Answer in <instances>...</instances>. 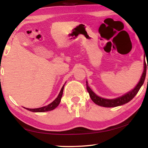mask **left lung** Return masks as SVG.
<instances>
[{
	"label": "left lung",
	"instance_id": "1",
	"mask_svg": "<svg viewBox=\"0 0 148 148\" xmlns=\"http://www.w3.org/2000/svg\"><path fill=\"white\" fill-rule=\"evenodd\" d=\"M146 67L147 66L146 64V62H144V69L143 75L142 76H141V78L139 83H138L137 85L134 88V89L130 91V92L125 94V95H123L115 99H111V100L106 99L97 96L96 94L90 89V88L88 86V83L86 81V89H87L88 92L89 93L91 99H92V101L94 103H95L96 104L99 105L100 106L106 107V108H113V107L123 105L125 103H127V102H130V100L136 95V94L138 93V92H139L140 87L142 86V85L144 82V80H145V77H146ZM147 69H148V67H147Z\"/></svg>",
	"mask_w": 148,
	"mask_h": 148
}]
</instances>
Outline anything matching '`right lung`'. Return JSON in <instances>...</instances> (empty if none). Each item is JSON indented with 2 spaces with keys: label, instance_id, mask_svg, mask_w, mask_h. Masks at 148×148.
Listing matches in <instances>:
<instances>
[{
  "label": "right lung",
  "instance_id": "obj_1",
  "mask_svg": "<svg viewBox=\"0 0 148 148\" xmlns=\"http://www.w3.org/2000/svg\"><path fill=\"white\" fill-rule=\"evenodd\" d=\"M64 85L62 86V89L60 90V92L59 95H58L57 98H56L54 101L52 102L51 103H49V105L46 106H44L42 107V108H36V109H29V108H26V109L29 110L30 111L32 112H46V111H51V110H53L55 109L56 107H57L60 102V100L62 97V94H63V91H64Z\"/></svg>",
  "mask_w": 148,
  "mask_h": 148
}]
</instances>
